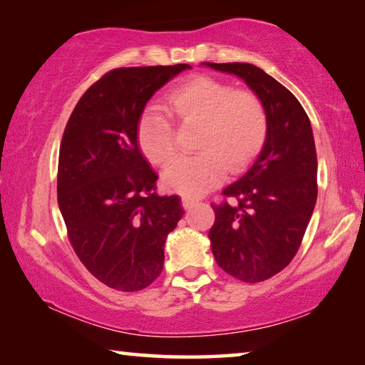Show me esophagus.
Here are the masks:
<instances>
[{
	"mask_svg": "<svg viewBox=\"0 0 365 365\" xmlns=\"http://www.w3.org/2000/svg\"><path fill=\"white\" fill-rule=\"evenodd\" d=\"M195 205H197V200H195V197H190V196H183L182 197V206L185 209H191Z\"/></svg>",
	"mask_w": 365,
	"mask_h": 365,
	"instance_id": "obj_1",
	"label": "esophagus"
}]
</instances>
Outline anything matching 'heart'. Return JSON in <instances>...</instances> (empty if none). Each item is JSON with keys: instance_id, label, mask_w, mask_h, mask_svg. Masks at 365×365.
Returning <instances> with one entry per match:
<instances>
[{"instance_id": "b5f03b06", "label": "heart", "mask_w": 365, "mask_h": 365, "mask_svg": "<svg viewBox=\"0 0 365 365\" xmlns=\"http://www.w3.org/2000/svg\"><path fill=\"white\" fill-rule=\"evenodd\" d=\"M165 106L185 127L200 125L196 151L165 170L164 187L187 196H201L222 183L225 170H245L262 151L269 133V114L255 91L235 90L224 80L193 76L165 96ZM138 146L153 165L165 168L177 156L175 128L160 114L138 125Z\"/></svg>"}]
</instances>
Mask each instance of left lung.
<instances>
[{
	"label": "left lung",
	"instance_id": "1",
	"mask_svg": "<svg viewBox=\"0 0 365 365\" xmlns=\"http://www.w3.org/2000/svg\"><path fill=\"white\" fill-rule=\"evenodd\" d=\"M233 73L261 98L269 133L246 174L222 191L237 202L211 205L209 230L219 267L246 283L279 274L298 252L317 200V154L301 103L274 77L248 63H205Z\"/></svg>",
	"mask_w": 365,
	"mask_h": 365
}]
</instances>
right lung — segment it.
Here are the masks:
<instances>
[{
	"mask_svg": "<svg viewBox=\"0 0 365 365\" xmlns=\"http://www.w3.org/2000/svg\"><path fill=\"white\" fill-rule=\"evenodd\" d=\"M188 64L119 67L95 82L67 120L58 205L67 237L95 279L138 292L158 279L164 243L182 219L180 197L156 193L138 148V122L156 91Z\"/></svg>",
	"mask_w": 365,
	"mask_h": 365,
	"instance_id": "1",
	"label": "right lung"
}]
</instances>
